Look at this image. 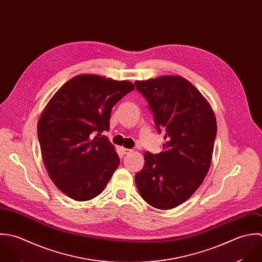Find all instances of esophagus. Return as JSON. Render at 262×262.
Returning <instances> with one entry per match:
<instances>
[{
	"label": "esophagus",
	"mask_w": 262,
	"mask_h": 262,
	"mask_svg": "<svg viewBox=\"0 0 262 262\" xmlns=\"http://www.w3.org/2000/svg\"><path fill=\"white\" fill-rule=\"evenodd\" d=\"M122 151L124 155H129L132 152V149H128V148H122Z\"/></svg>",
	"instance_id": "34e87169"
}]
</instances>
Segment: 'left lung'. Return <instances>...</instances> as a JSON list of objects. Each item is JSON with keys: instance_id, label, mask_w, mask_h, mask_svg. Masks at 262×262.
<instances>
[{"instance_id": "1", "label": "left lung", "mask_w": 262, "mask_h": 262, "mask_svg": "<svg viewBox=\"0 0 262 262\" xmlns=\"http://www.w3.org/2000/svg\"><path fill=\"white\" fill-rule=\"evenodd\" d=\"M134 84L166 139L162 152H144L145 164L135 174L136 186L149 205L174 208L197 190L208 172L215 117L203 95L183 77L167 75Z\"/></svg>"}]
</instances>
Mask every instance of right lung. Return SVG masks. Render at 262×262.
I'll return each instance as SVG.
<instances>
[{"instance_id": "obj_1", "label": "right lung", "mask_w": 262, "mask_h": 262, "mask_svg": "<svg viewBox=\"0 0 262 262\" xmlns=\"http://www.w3.org/2000/svg\"><path fill=\"white\" fill-rule=\"evenodd\" d=\"M134 86L92 74L73 77L43 110L37 136L48 173L63 193L86 201L102 192L120 159L104 131L113 106Z\"/></svg>"}]
</instances>
